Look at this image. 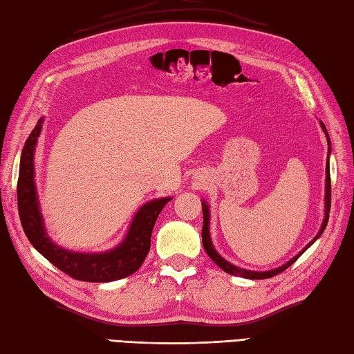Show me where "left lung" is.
I'll use <instances>...</instances> for the list:
<instances>
[{"instance_id":"left-lung-1","label":"left lung","mask_w":354,"mask_h":354,"mask_svg":"<svg viewBox=\"0 0 354 354\" xmlns=\"http://www.w3.org/2000/svg\"><path fill=\"white\" fill-rule=\"evenodd\" d=\"M322 131L326 132V137H327V145L330 146V138H328V133H327V129L326 126L322 122H319ZM328 155H330V147H328V153H327V165H326V208H324V221H322V225H321V230L317 236H315V239L312 240L310 243H307V246H304L303 251H299L295 257L290 259L288 263H284L283 266L280 268H275V269H270V270H265V272H257V270H248V269H242V268H237L232 265V263L225 260L222 255L217 254V251L214 250V246L212 243V237H209V209H208V205L207 202L204 201L202 202V212H204V227H202V245H204L205 251L208 254V257L212 259L217 266H219L221 269H223L225 272L227 274H231V275H237V277H243V278H250V280H263V278H270L274 277L277 274L283 272V270L288 269L289 266H292V263H295L299 257H301V254L307 250V248L312 246L315 240H317L322 232H324L326 227H327V222H328V213H330V202H332V184H330V165H328Z\"/></svg>"}]
</instances>
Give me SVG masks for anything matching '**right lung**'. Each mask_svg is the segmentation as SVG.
<instances>
[{"label": "right lung", "mask_w": 354, "mask_h": 354, "mask_svg": "<svg viewBox=\"0 0 354 354\" xmlns=\"http://www.w3.org/2000/svg\"><path fill=\"white\" fill-rule=\"evenodd\" d=\"M41 118L22 149L18 178V212L22 230L37 251L57 269L80 281L106 283L137 272L150 250L153 225L161 209L171 198L150 201L133 216L124 240L114 250L104 252H73L51 242L45 231L44 219L35 185V147L42 129Z\"/></svg>", "instance_id": "add662e5"}]
</instances>
